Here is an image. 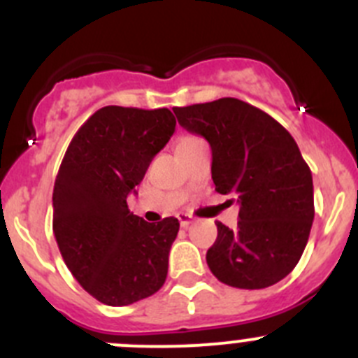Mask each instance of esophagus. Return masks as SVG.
<instances>
[{
  "label": "esophagus",
  "instance_id": "1",
  "mask_svg": "<svg viewBox=\"0 0 358 358\" xmlns=\"http://www.w3.org/2000/svg\"><path fill=\"white\" fill-rule=\"evenodd\" d=\"M178 220L182 228H189V226L192 224V219H190V215H187V213H180Z\"/></svg>",
  "mask_w": 358,
  "mask_h": 358
}]
</instances>
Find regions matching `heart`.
Segmentation results:
<instances>
[{"mask_svg": "<svg viewBox=\"0 0 358 358\" xmlns=\"http://www.w3.org/2000/svg\"><path fill=\"white\" fill-rule=\"evenodd\" d=\"M194 141H201V139L196 138V136H182V138L178 139V146L190 145V143H194ZM178 146H176V148H178Z\"/></svg>", "mask_w": 358, "mask_h": 358, "instance_id": "b5f03b06", "label": "heart"}]
</instances>
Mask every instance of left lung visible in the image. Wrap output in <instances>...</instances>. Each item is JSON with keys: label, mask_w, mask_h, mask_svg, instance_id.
<instances>
[{"label": "left lung", "mask_w": 358, "mask_h": 358, "mask_svg": "<svg viewBox=\"0 0 358 358\" xmlns=\"http://www.w3.org/2000/svg\"><path fill=\"white\" fill-rule=\"evenodd\" d=\"M178 123L212 148L219 194L236 196L238 224H217L206 252L213 275L240 289H262L296 266L315 219L313 175L292 134L262 109L226 99L173 108Z\"/></svg>", "instance_id": "obj_1"}]
</instances>
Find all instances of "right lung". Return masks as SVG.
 I'll use <instances>...</instances> for the list:
<instances>
[{
  "label": "right lung",
  "mask_w": 358,
  "mask_h": 358,
  "mask_svg": "<svg viewBox=\"0 0 358 358\" xmlns=\"http://www.w3.org/2000/svg\"><path fill=\"white\" fill-rule=\"evenodd\" d=\"M169 109L106 106L76 132L52 192V231L79 285L106 306H129L162 288L180 222L134 215L136 192L153 157L175 132Z\"/></svg>",
  "instance_id": "add662e5"
}]
</instances>
